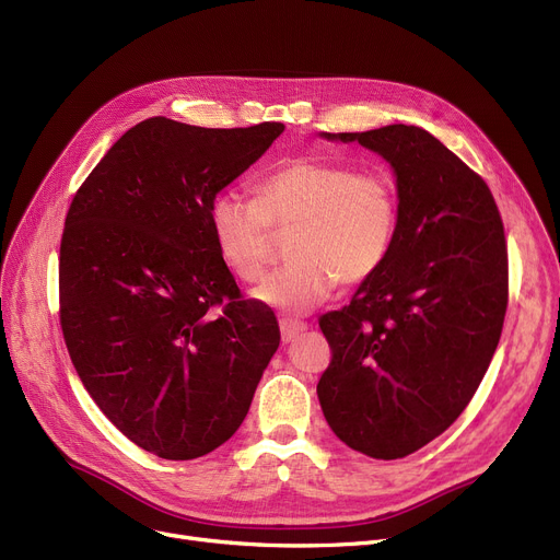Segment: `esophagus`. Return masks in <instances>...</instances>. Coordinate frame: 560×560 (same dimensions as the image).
Here are the masks:
<instances>
[{"label": "esophagus", "instance_id": "34e87169", "mask_svg": "<svg viewBox=\"0 0 560 560\" xmlns=\"http://www.w3.org/2000/svg\"><path fill=\"white\" fill-rule=\"evenodd\" d=\"M279 329H281V340L290 342V340H295L302 331H306V325H304V322L283 317V319H279Z\"/></svg>", "mask_w": 560, "mask_h": 560}]
</instances>
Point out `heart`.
<instances>
[{
    "label": "heart",
    "instance_id": "heart-1",
    "mask_svg": "<svg viewBox=\"0 0 560 560\" xmlns=\"http://www.w3.org/2000/svg\"><path fill=\"white\" fill-rule=\"evenodd\" d=\"M209 224L226 270L245 283L268 270L272 233L292 231L295 262L260 283L252 298L288 313L325 304L338 283L374 277L393 252L399 197L388 174L300 159L265 176L256 199L222 192Z\"/></svg>",
    "mask_w": 560,
    "mask_h": 560
}]
</instances>
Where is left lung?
Here are the masks:
<instances>
[{
    "label": "left lung",
    "instance_id": "8db88e82",
    "mask_svg": "<svg viewBox=\"0 0 560 560\" xmlns=\"http://www.w3.org/2000/svg\"><path fill=\"white\" fill-rule=\"evenodd\" d=\"M319 136L378 154L399 197L388 260L319 317L334 351L319 406L347 447L404 458L454 424L492 361L509 304L504 224L481 176L420 127Z\"/></svg>",
    "mask_w": 560,
    "mask_h": 560
}]
</instances>
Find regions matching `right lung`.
<instances>
[{
	"label": "right lung",
	"mask_w": 560,
	"mask_h": 560,
	"mask_svg": "<svg viewBox=\"0 0 560 560\" xmlns=\"http://www.w3.org/2000/svg\"><path fill=\"white\" fill-rule=\"evenodd\" d=\"M283 129L150 117L70 203L58 262L63 338L88 395L144 452L190 460L226 443L279 347L275 313L241 300L209 211Z\"/></svg>",
	"instance_id": "add662e5"
}]
</instances>
